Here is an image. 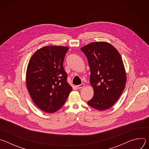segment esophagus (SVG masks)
I'll return each instance as SVG.
<instances>
[{
	"label": "esophagus",
	"mask_w": 149,
	"mask_h": 149,
	"mask_svg": "<svg viewBox=\"0 0 149 149\" xmlns=\"http://www.w3.org/2000/svg\"><path fill=\"white\" fill-rule=\"evenodd\" d=\"M84 86H85L84 84H80V85H78V86H77L76 87H77V88H78V89H80V88L84 87Z\"/></svg>",
	"instance_id": "obj_1"
}]
</instances>
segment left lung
Wrapping results in <instances>:
<instances>
[{
    "label": "left lung",
    "instance_id": "1",
    "mask_svg": "<svg viewBox=\"0 0 149 149\" xmlns=\"http://www.w3.org/2000/svg\"><path fill=\"white\" fill-rule=\"evenodd\" d=\"M88 59L93 97L90 107L102 111L110 109L121 95L126 82V74L118 51L105 42H92L81 48Z\"/></svg>",
    "mask_w": 149,
    "mask_h": 149
}]
</instances>
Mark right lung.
I'll return each mask as SVG.
<instances>
[{
    "mask_svg": "<svg viewBox=\"0 0 149 149\" xmlns=\"http://www.w3.org/2000/svg\"><path fill=\"white\" fill-rule=\"evenodd\" d=\"M68 49L66 47H44L36 51L29 62L28 90L37 107L46 113L59 110L72 91L63 67Z\"/></svg>",
    "mask_w": 149,
    "mask_h": 149,
    "instance_id": "1",
    "label": "right lung"
}]
</instances>
